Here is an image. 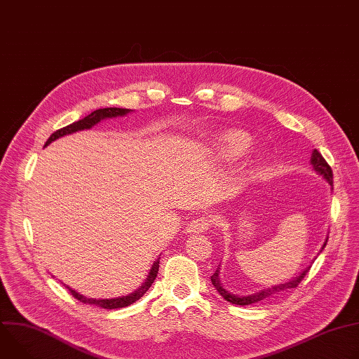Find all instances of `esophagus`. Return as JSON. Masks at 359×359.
Masks as SVG:
<instances>
[{
  "mask_svg": "<svg viewBox=\"0 0 359 359\" xmlns=\"http://www.w3.org/2000/svg\"><path fill=\"white\" fill-rule=\"evenodd\" d=\"M213 220L208 216H197L194 217L189 224H187V231L189 233H203L212 227Z\"/></svg>",
  "mask_w": 359,
  "mask_h": 359,
  "instance_id": "34e87169",
  "label": "esophagus"
}]
</instances>
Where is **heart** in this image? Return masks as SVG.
Instances as JSON below:
<instances>
[{
    "label": "heart",
    "instance_id": "b5f03b06",
    "mask_svg": "<svg viewBox=\"0 0 359 359\" xmlns=\"http://www.w3.org/2000/svg\"><path fill=\"white\" fill-rule=\"evenodd\" d=\"M250 147V139L244 133H231L226 139V150L230 153V155L238 156L245 153Z\"/></svg>",
    "mask_w": 359,
    "mask_h": 359
}]
</instances>
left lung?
<instances>
[{
	"instance_id": "8db88e82",
	"label": "left lung",
	"mask_w": 359,
	"mask_h": 359,
	"mask_svg": "<svg viewBox=\"0 0 359 359\" xmlns=\"http://www.w3.org/2000/svg\"><path fill=\"white\" fill-rule=\"evenodd\" d=\"M311 163H313L314 169H316L320 175H323V176L330 182L331 186H334V182H332V169H331V166L327 163V161L323 158V155H321V153H320L318 150H314V151H313ZM324 245H325V244H324ZM309 269H310V267H309ZM309 269H306L304 273H301L298 277H295V278H294L292 281H290V283L280 284V285H276V287H273V288H267V290H264V291H262V292L252 294V295H248V297H237V295H233V294L227 292V291L222 287V284H220V281H219V269H217L216 273L212 276V283H213L215 288L220 292V295H222L224 299H227L229 302L236 304V305H250V304H255V302H260V301H263V299H267V298H270V297H274V295H277V294H280V292H283V291H285V290H288V288H295V287H298V284L304 280L305 274L309 273Z\"/></svg>"
}]
</instances>
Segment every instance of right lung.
Here are the masks:
<instances>
[{"instance_id":"1","label":"right lung","mask_w":359,"mask_h":359,"mask_svg":"<svg viewBox=\"0 0 359 359\" xmlns=\"http://www.w3.org/2000/svg\"><path fill=\"white\" fill-rule=\"evenodd\" d=\"M130 109H122V108H105V109H97V111H93L90 115L85 116L83 119L78 121V122H74L65 128H61L58 129L57 132H54L53 135L49 136V139L46 140L45 146H48L50 142L64 136V135H69V133H74V132H78V130H82V129H89L92 128L95 123H97L100 119H105V118H114V116H122V115H126L129 114ZM158 271H159V262H156L155 264L151 266V270L149 273V277L146 280V283L135 292L126 295V297H121V298H112V299H96V298H86L81 294H78L76 291L71 290L69 287H67L71 292L72 297H75L78 301L81 302H85V304H95L97 306H102V309H107V310H115V309H123V306H128L133 302H136L140 297L144 295V292L150 288V285L153 284V281L156 280L158 277Z\"/></svg>"}]
</instances>
